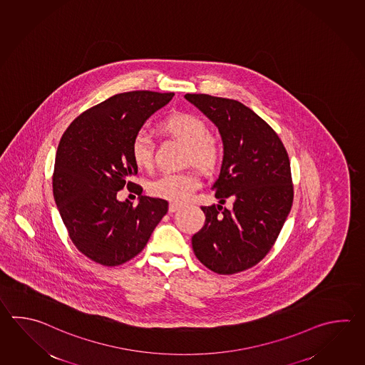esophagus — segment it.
<instances>
[{"instance_id": "34e87169", "label": "esophagus", "mask_w": 365, "mask_h": 365, "mask_svg": "<svg viewBox=\"0 0 365 365\" xmlns=\"http://www.w3.org/2000/svg\"><path fill=\"white\" fill-rule=\"evenodd\" d=\"M180 204H177V202H171L170 205H169V213H175L177 210L180 209Z\"/></svg>"}]
</instances>
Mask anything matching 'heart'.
Masks as SVG:
<instances>
[{"mask_svg":"<svg viewBox=\"0 0 365 365\" xmlns=\"http://www.w3.org/2000/svg\"><path fill=\"white\" fill-rule=\"evenodd\" d=\"M160 127L166 134L186 145L187 163L196 165L204 170H210L216 166L221 153L220 143L208 134L205 122L197 115L191 113H173L161 122ZM130 152L138 168H149L153 157V143L150 136L144 131L135 135ZM200 185V178L195 173H170L153 180L149 185V192L165 200L182 202L190 199Z\"/></svg>","mask_w":365,"mask_h":365,"instance_id":"heart-1","label":"heart"}]
</instances>
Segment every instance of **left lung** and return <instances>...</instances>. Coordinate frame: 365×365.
<instances>
[{
  "label": "left lung",
  "instance_id": "obj_1",
  "mask_svg": "<svg viewBox=\"0 0 365 365\" xmlns=\"http://www.w3.org/2000/svg\"><path fill=\"white\" fill-rule=\"evenodd\" d=\"M218 128L223 145L212 186L217 205L201 207L205 223L192 237L196 257L218 274H234L265 257L290 213V161L274 130L246 105L222 97L185 95ZM233 208L222 209L226 198Z\"/></svg>",
  "mask_w": 365,
  "mask_h": 365
}]
</instances>
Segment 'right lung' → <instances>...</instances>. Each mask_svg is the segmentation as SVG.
<instances>
[{
	"instance_id": "right-lung-1",
	"label": "right lung",
	"mask_w": 365,
	"mask_h": 365,
	"mask_svg": "<svg viewBox=\"0 0 365 365\" xmlns=\"http://www.w3.org/2000/svg\"><path fill=\"white\" fill-rule=\"evenodd\" d=\"M174 93L135 91L109 97L81 114L62 135L53 175V195L76 248L91 260L115 267L142 252L166 215L169 202L142 195L130 179L138 174L131 142L147 119ZM138 205L119 202L125 185Z\"/></svg>"
}]
</instances>
